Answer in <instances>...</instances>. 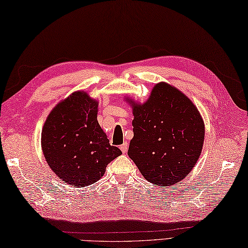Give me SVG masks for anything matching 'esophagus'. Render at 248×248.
Here are the masks:
<instances>
[{
  "label": "esophagus",
  "instance_id": "esophagus-1",
  "mask_svg": "<svg viewBox=\"0 0 248 248\" xmlns=\"http://www.w3.org/2000/svg\"><path fill=\"white\" fill-rule=\"evenodd\" d=\"M128 147H129V145H128V143H124L123 145L120 146V150L124 152V154H125V152L128 151Z\"/></svg>",
  "mask_w": 248,
  "mask_h": 248
}]
</instances>
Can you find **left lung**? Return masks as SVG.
<instances>
[{"instance_id":"left-lung-1","label":"left lung","mask_w":248,"mask_h":248,"mask_svg":"<svg viewBox=\"0 0 248 248\" xmlns=\"http://www.w3.org/2000/svg\"><path fill=\"white\" fill-rule=\"evenodd\" d=\"M133 108V139L128 155L146 180L161 186L180 182L202 154L204 124L186 94L167 83L152 88L143 104L128 98Z\"/></svg>"}]
</instances>
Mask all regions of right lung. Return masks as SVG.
<instances>
[{"label": "right lung", "mask_w": 248, "mask_h": 248, "mask_svg": "<svg viewBox=\"0 0 248 248\" xmlns=\"http://www.w3.org/2000/svg\"><path fill=\"white\" fill-rule=\"evenodd\" d=\"M98 101L76 92L51 110L41 132V148L50 168L71 186H86L101 178L123 152L109 145L97 120Z\"/></svg>", "instance_id": "1"}]
</instances>
